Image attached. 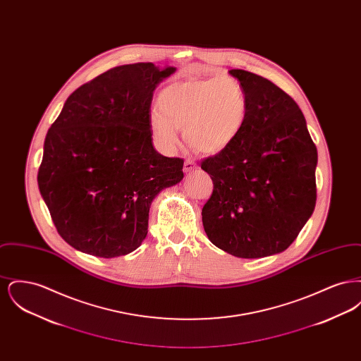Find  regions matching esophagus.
<instances>
[{
  "label": "esophagus",
  "mask_w": 361,
  "mask_h": 361,
  "mask_svg": "<svg viewBox=\"0 0 361 361\" xmlns=\"http://www.w3.org/2000/svg\"><path fill=\"white\" fill-rule=\"evenodd\" d=\"M196 169H197V165L192 159H187L184 162V172L192 173L193 171H196Z\"/></svg>",
  "instance_id": "obj_1"
}]
</instances>
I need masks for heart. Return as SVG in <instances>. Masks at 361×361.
Here are the masks:
<instances>
[{"label":"heart","mask_w":361,"mask_h":361,"mask_svg":"<svg viewBox=\"0 0 361 361\" xmlns=\"http://www.w3.org/2000/svg\"><path fill=\"white\" fill-rule=\"evenodd\" d=\"M158 109L149 118L150 133L166 152L178 145V130L192 147L216 154L234 143L249 112L246 92L231 75L187 78L164 87Z\"/></svg>","instance_id":"heart-1"}]
</instances>
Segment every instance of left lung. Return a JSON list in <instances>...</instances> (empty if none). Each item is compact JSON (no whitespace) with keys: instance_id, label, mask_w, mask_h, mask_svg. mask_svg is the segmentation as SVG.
Here are the masks:
<instances>
[{"instance_id":"obj_1","label":"left lung","mask_w":361,"mask_h":361,"mask_svg":"<svg viewBox=\"0 0 361 361\" xmlns=\"http://www.w3.org/2000/svg\"><path fill=\"white\" fill-rule=\"evenodd\" d=\"M228 73L243 86L249 112L231 146L202 162L214 190L202 219L208 240L240 258L284 252L315 208L317 147L291 97L246 70Z\"/></svg>"}]
</instances>
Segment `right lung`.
<instances>
[{
    "label": "right lung",
    "mask_w": 361,
    "mask_h": 361,
    "mask_svg": "<svg viewBox=\"0 0 361 361\" xmlns=\"http://www.w3.org/2000/svg\"><path fill=\"white\" fill-rule=\"evenodd\" d=\"M174 71L152 62L108 70L74 90L52 123L37 184L74 249L103 258L134 252L155 196L183 180L184 161L159 154L149 127L153 92Z\"/></svg>",
    "instance_id": "add662e5"
}]
</instances>
